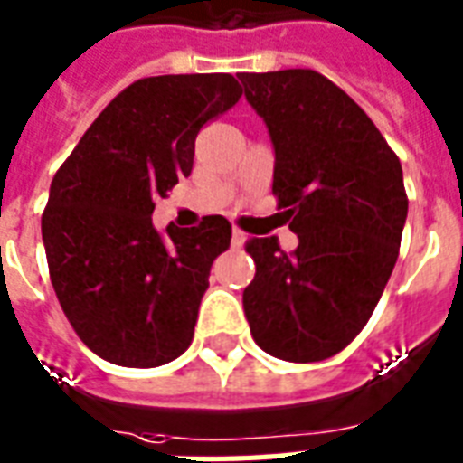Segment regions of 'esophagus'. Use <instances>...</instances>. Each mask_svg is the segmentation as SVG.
<instances>
[{"label": "esophagus", "instance_id": "obj_1", "mask_svg": "<svg viewBox=\"0 0 463 463\" xmlns=\"http://www.w3.org/2000/svg\"><path fill=\"white\" fill-rule=\"evenodd\" d=\"M245 240H247V235L242 231H240V228H232V247H242L245 245Z\"/></svg>", "mask_w": 463, "mask_h": 463}]
</instances>
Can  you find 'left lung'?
<instances>
[{
    "label": "left lung",
    "mask_w": 463,
    "mask_h": 463,
    "mask_svg": "<svg viewBox=\"0 0 463 463\" xmlns=\"http://www.w3.org/2000/svg\"><path fill=\"white\" fill-rule=\"evenodd\" d=\"M276 151L274 196L298 235L250 238L242 293L261 351L288 363L336 355L358 336L394 271L409 196L399 156L345 90L315 69L240 74Z\"/></svg>",
    "instance_id": "obj_1"
}]
</instances>
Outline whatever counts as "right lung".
<instances>
[{
	"instance_id": "add662e5",
	"label": "right lung",
	"mask_w": 463,
	"mask_h": 463,
	"mask_svg": "<svg viewBox=\"0 0 463 463\" xmlns=\"http://www.w3.org/2000/svg\"><path fill=\"white\" fill-rule=\"evenodd\" d=\"M242 96L231 74L139 79L112 98L61 163L43 211L50 281L69 324L108 363L158 367L187 351L228 218L151 223L192 173L194 139Z\"/></svg>"
}]
</instances>
